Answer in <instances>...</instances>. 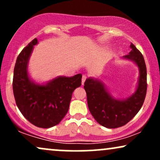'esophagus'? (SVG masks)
Listing matches in <instances>:
<instances>
[{
    "instance_id": "1",
    "label": "esophagus",
    "mask_w": 160,
    "mask_h": 160,
    "mask_svg": "<svg viewBox=\"0 0 160 160\" xmlns=\"http://www.w3.org/2000/svg\"><path fill=\"white\" fill-rule=\"evenodd\" d=\"M86 78H86V75H83V76L82 77V85H83V84H84V82H85Z\"/></svg>"
}]
</instances>
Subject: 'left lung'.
Here are the masks:
<instances>
[{"instance_id": "left-lung-1", "label": "left lung", "mask_w": 160, "mask_h": 160, "mask_svg": "<svg viewBox=\"0 0 160 160\" xmlns=\"http://www.w3.org/2000/svg\"><path fill=\"white\" fill-rule=\"evenodd\" d=\"M129 54L124 59L130 60L138 67L139 78L137 89L126 99H116L108 92L102 80L87 78L84 89L91 114L99 124L108 128L120 127L128 123L140 111L147 92V68L140 51L131 43Z\"/></svg>"}]
</instances>
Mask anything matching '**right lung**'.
I'll return each mask as SVG.
<instances>
[{"label": "right lung", "instance_id": "right-lung-1", "mask_svg": "<svg viewBox=\"0 0 160 160\" xmlns=\"http://www.w3.org/2000/svg\"><path fill=\"white\" fill-rule=\"evenodd\" d=\"M36 44L37 38L18 56L12 90L16 105L24 117L34 126L47 128L59 123L68 113L73 92L81 86L82 74L57 77L47 83H36L28 73L29 58Z\"/></svg>", "mask_w": 160, "mask_h": 160}]
</instances>
